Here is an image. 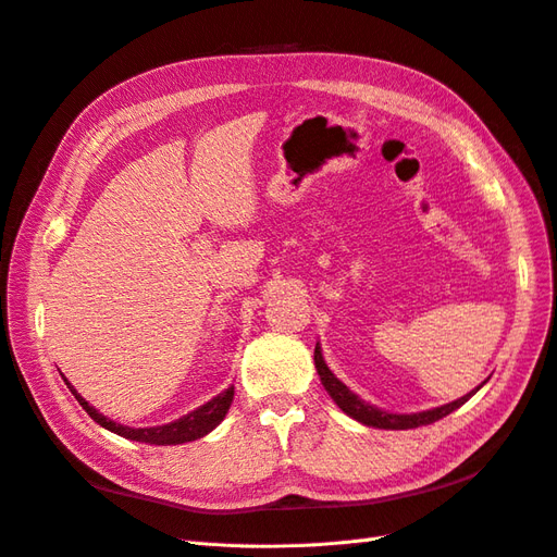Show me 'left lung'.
I'll use <instances>...</instances> for the list:
<instances>
[{"mask_svg": "<svg viewBox=\"0 0 557 557\" xmlns=\"http://www.w3.org/2000/svg\"><path fill=\"white\" fill-rule=\"evenodd\" d=\"M313 362H315V372L320 376V383L325 385V391L330 393V397L334 399L336 407H339L346 416H350L352 420H358V423L367 425V428H379V430H411V428H420V425H430V423H436V420L453 413L455 409H460L462 404L474 395L479 387L485 383H481L476 391L467 393L465 397L455 399V401H448V404H442V407L436 409H428V411H418V413H391V411H383L379 407H374V404H369L364 399H360L356 393L350 391V387H346L339 379H336L330 367L325 364V358H323V350H320V344H315V350H313Z\"/></svg>", "mask_w": 557, "mask_h": 557, "instance_id": "left-lung-1", "label": "left lung"}]
</instances>
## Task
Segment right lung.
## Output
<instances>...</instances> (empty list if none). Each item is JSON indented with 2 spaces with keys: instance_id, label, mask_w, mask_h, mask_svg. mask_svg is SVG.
Returning <instances> with one entry per match:
<instances>
[{
  "instance_id": "obj_1",
  "label": "right lung",
  "mask_w": 557,
  "mask_h": 557,
  "mask_svg": "<svg viewBox=\"0 0 557 557\" xmlns=\"http://www.w3.org/2000/svg\"><path fill=\"white\" fill-rule=\"evenodd\" d=\"M64 383L97 425H102L104 430H109L117 436H125V440L141 442V444H153V446H176V444H188V442L201 440V436L209 434L211 430L221 425V420L230 411L232 399H234V385H230L227 391H223L221 395H215L207 404H201V407H197L188 416L174 420V423L158 425V428H127V425H121V423H115V420L102 416L95 407H90V404L76 393V387L70 381L64 379Z\"/></svg>"
}]
</instances>
